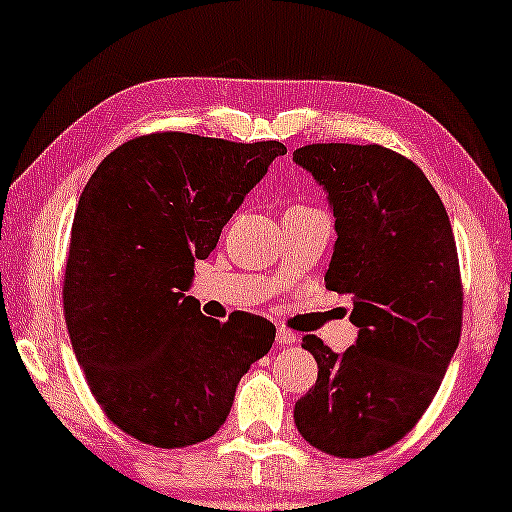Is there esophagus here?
<instances>
[{"instance_id":"1","label":"esophagus","mask_w":512,"mask_h":512,"mask_svg":"<svg viewBox=\"0 0 512 512\" xmlns=\"http://www.w3.org/2000/svg\"><path fill=\"white\" fill-rule=\"evenodd\" d=\"M298 342V335L293 331H286V328H279L277 331V345H296Z\"/></svg>"}]
</instances>
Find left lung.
Returning a JSON list of instances; mask_svg holds the SVG:
<instances>
[{
  "label": "left lung",
  "instance_id": "8db88e82",
  "mask_svg": "<svg viewBox=\"0 0 512 512\" xmlns=\"http://www.w3.org/2000/svg\"><path fill=\"white\" fill-rule=\"evenodd\" d=\"M335 216L326 286L352 296L359 338L335 354L303 347L317 384L293 419L307 443L361 459L398 443L424 415L461 338V277L450 219L424 172L384 146L310 144L293 151Z\"/></svg>",
  "mask_w": 512,
  "mask_h": 512
}]
</instances>
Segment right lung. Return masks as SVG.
<instances>
[{"mask_svg":"<svg viewBox=\"0 0 512 512\" xmlns=\"http://www.w3.org/2000/svg\"><path fill=\"white\" fill-rule=\"evenodd\" d=\"M279 142L158 132L118 146L83 188L65 270V319L88 387L146 445H195L226 422L235 389L275 326L216 321L188 296L195 261L284 156Z\"/></svg>","mask_w":512,"mask_h":512,"instance_id":"1","label":"right lung"}]
</instances>
